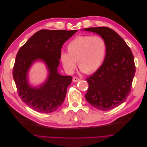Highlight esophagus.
<instances>
[{
	"label": "esophagus",
	"mask_w": 147,
	"mask_h": 147,
	"mask_svg": "<svg viewBox=\"0 0 147 147\" xmlns=\"http://www.w3.org/2000/svg\"><path fill=\"white\" fill-rule=\"evenodd\" d=\"M72 80H73L74 82H79V81H80V79L78 78V77H75L73 78Z\"/></svg>",
	"instance_id": "1"
}]
</instances>
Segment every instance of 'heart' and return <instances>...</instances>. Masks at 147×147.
<instances>
[{
  "mask_svg": "<svg viewBox=\"0 0 147 147\" xmlns=\"http://www.w3.org/2000/svg\"><path fill=\"white\" fill-rule=\"evenodd\" d=\"M67 53L61 52L60 59L65 72L72 74L76 67V61L82 72L87 74L95 72L104 61L106 43L100 36L82 35L69 42Z\"/></svg>",
  "mask_w": 147,
  "mask_h": 147,
  "instance_id": "obj_1",
  "label": "heart"
}]
</instances>
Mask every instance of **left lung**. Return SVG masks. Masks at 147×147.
<instances>
[{"instance_id":"8db88e82","label":"left lung","mask_w":147,"mask_h":147,"mask_svg":"<svg viewBox=\"0 0 147 147\" xmlns=\"http://www.w3.org/2000/svg\"><path fill=\"white\" fill-rule=\"evenodd\" d=\"M99 34L106 43L103 64L86 78L89 87L85 98L102 111L117 107L125 101L131 91L136 72L134 56L126 43L108 27L84 29Z\"/></svg>"}]
</instances>
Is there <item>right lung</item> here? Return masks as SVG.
Masks as SVG:
<instances>
[{
	"mask_svg": "<svg viewBox=\"0 0 147 147\" xmlns=\"http://www.w3.org/2000/svg\"><path fill=\"white\" fill-rule=\"evenodd\" d=\"M77 31L42 29L20 48L13 66V77L18 96L30 108L38 112L50 113L63 103L72 77L59 75L57 69L62 47ZM37 60L46 63L49 75L41 87L32 88L28 83L27 74L30 65Z\"/></svg>",
	"mask_w": 147,
	"mask_h": 147,
	"instance_id": "obj_1",
	"label": "right lung"
}]
</instances>
